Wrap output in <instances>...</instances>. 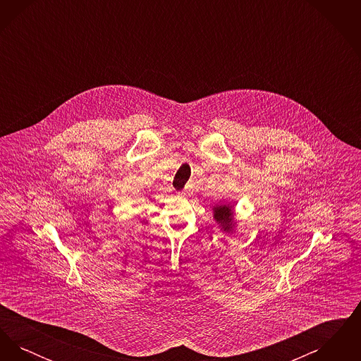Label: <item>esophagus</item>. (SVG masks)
<instances>
[{
  "label": "esophagus",
  "instance_id": "esophagus-1",
  "mask_svg": "<svg viewBox=\"0 0 361 361\" xmlns=\"http://www.w3.org/2000/svg\"><path fill=\"white\" fill-rule=\"evenodd\" d=\"M190 193V185H187L185 188L183 189V195H189Z\"/></svg>",
  "mask_w": 361,
  "mask_h": 361
}]
</instances>
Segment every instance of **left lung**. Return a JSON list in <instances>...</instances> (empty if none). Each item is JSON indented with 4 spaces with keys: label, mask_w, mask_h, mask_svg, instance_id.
<instances>
[{
    "label": "left lung",
    "mask_w": 361,
    "mask_h": 361,
    "mask_svg": "<svg viewBox=\"0 0 361 361\" xmlns=\"http://www.w3.org/2000/svg\"><path fill=\"white\" fill-rule=\"evenodd\" d=\"M214 211H215L214 216H215L216 222H219V224H221V226L224 227V231H226V230L228 231V230H230V227H231V216H233L231 207H216V208H214Z\"/></svg>",
    "instance_id": "obj_1"
}]
</instances>
